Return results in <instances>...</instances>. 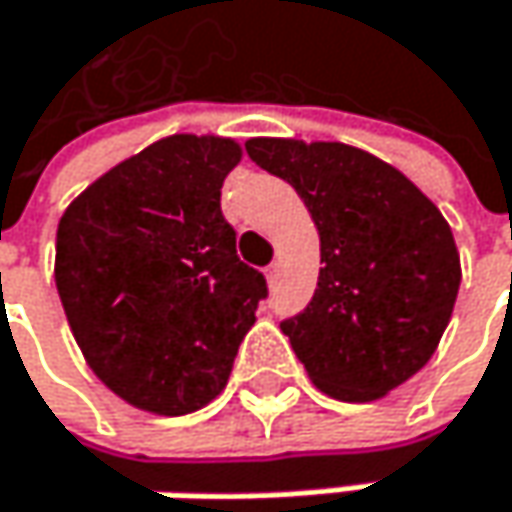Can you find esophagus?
Masks as SVG:
<instances>
[{"instance_id":"1","label":"esophagus","mask_w":512,"mask_h":512,"mask_svg":"<svg viewBox=\"0 0 512 512\" xmlns=\"http://www.w3.org/2000/svg\"><path fill=\"white\" fill-rule=\"evenodd\" d=\"M265 280H268L271 286L277 283V265H268V268H265Z\"/></svg>"}]
</instances>
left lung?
Here are the masks:
<instances>
[{
  "mask_svg": "<svg viewBox=\"0 0 512 512\" xmlns=\"http://www.w3.org/2000/svg\"><path fill=\"white\" fill-rule=\"evenodd\" d=\"M247 156L286 179L321 235L318 288L280 327L312 383L374 401L433 356L454 312L460 253L442 212L377 156L339 141L250 138Z\"/></svg>",
  "mask_w": 512,
  "mask_h": 512,
  "instance_id": "8db88e82",
  "label": "left lung"
}]
</instances>
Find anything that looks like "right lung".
Masks as SVG:
<instances>
[{
  "instance_id": "add662e5",
  "label": "right lung",
  "mask_w": 512,
  "mask_h": 512,
  "mask_svg": "<svg viewBox=\"0 0 512 512\" xmlns=\"http://www.w3.org/2000/svg\"><path fill=\"white\" fill-rule=\"evenodd\" d=\"M238 161L232 138L170 135L61 215L55 286L70 330L96 377L138 410L185 416L221 395L268 297L221 212Z\"/></svg>"
}]
</instances>
